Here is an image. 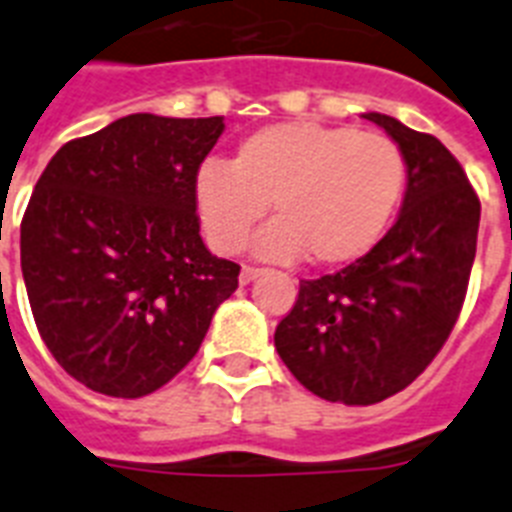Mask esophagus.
Segmentation results:
<instances>
[{
    "instance_id": "34e87169",
    "label": "esophagus",
    "mask_w": 512,
    "mask_h": 512,
    "mask_svg": "<svg viewBox=\"0 0 512 512\" xmlns=\"http://www.w3.org/2000/svg\"><path fill=\"white\" fill-rule=\"evenodd\" d=\"M263 273H265L263 268H249V265H244L239 281H242V284H252V281H255L257 276H263Z\"/></svg>"
}]
</instances>
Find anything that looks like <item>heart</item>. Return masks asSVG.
Returning a JSON list of instances; mask_svg holds the SVG:
<instances>
[{
	"label": "heart",
	"mask_w": 512,
	"mask_h": 512,
	"mask_svg": "<svg viewBox=\"0 0 512 512\" xmlns=\"http://www.w3.org/2000/svg\"><path fill=\"white\" fill-rule=\"evenodd\" d=\"M405 178V155L392 139L292 120L247 136L231 165L205 162L194 176V205L223 255L244 249L270 205L276 220L257 236V255L289 263L307 252L334 268L376 247Z\"/></svg>",
	"instance_id": "b5f03b06"
}]
</instances>
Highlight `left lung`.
Masks as SVG:
<instances>
[{"instance_id":"8db88e82","label":"left lung","mask_w":512,"mask_h":512,"mask_svg":"<svg viewBox=\"0 0 512 512\" xmlns=\"http://www.w3.org/2000/svg\"><path fill=\"white\" fill-rule=\"evenodd\" d=\"M407 165L400 215L339 273L299 281L276 350L299 384L328 402L376 405L402 392L442 350L463 307L481 202L442 141L365 112Z\"/></svg>"}]
</instances>
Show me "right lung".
I'll return each mask as SVG.
<instances>
[{
    "label": "right lung",
    "instance_id": "1",
    "mask_svg": "<svg viewBox=\"0 0 512 512\" xmlns=\"http://www.w3.org/2000/svg\"><path fill=\"white\" fill-rule=\"evenodd\" d=\"M223 118L136 112L68 141L20 223L33 321L68 376L107 397L157 392L197 355L239 265L199 236L194 176Z\"/></svg>",
    "mask_w": 512,
    "mask_h": 512
}]
</instances>
